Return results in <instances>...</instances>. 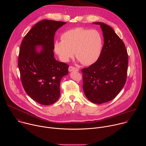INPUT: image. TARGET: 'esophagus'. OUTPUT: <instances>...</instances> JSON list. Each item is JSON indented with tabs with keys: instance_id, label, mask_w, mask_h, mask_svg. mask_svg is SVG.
Listing matches in <instances>:
<instances>
[{
	"instance_id": "1",
	"label": "esophagus",
	"mask_w": 146,
	"mask_h": 146,
	"mask_svg": "<svg viewBox=\"0 0 146 146\" xmlns=\"http://www.w3.org/2000/svg\"><path fill=\"white\" fill-rule=\"evenodd\" d=\"M68 70H69V71L70 72H74V71L78 72V70H79V69H78V68H76L73 67V66H69Z\"/></svg>"
}]
</instances>
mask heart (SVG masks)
Listing matches in <instances>:
<instances>
[{"label":"heart","instance_id":"b5f03b06","mask_svg":"<svg viewBox=\"0 0 146 146\" xmlns=\"http://www.w3.org/2000/svg\"><path fill=\"white\" fill-rule=\"evenodd\" d=\"M60 41L54 44V51L62 62L75 56L82 64L91 65L99 59L103 44L102 34L96 29L77 28L61 36Z\"/></svg>","mask_w":146,"mask_h":146}]
</instances>
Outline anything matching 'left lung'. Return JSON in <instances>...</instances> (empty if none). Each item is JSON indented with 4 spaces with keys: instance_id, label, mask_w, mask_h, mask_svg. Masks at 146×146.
Wrapping results in <instances>:
<instances>
[{
    "instance_id": "8db88e82",
    "label": "left lung",
    "mask_w": 146,
    "mask_h": 146,
    "mask_svg": "<svg viewBox=\"0 0 146 146\" xmlns=\"http://www.w3.org/2000/svg\"><path fill=\"white\" fill-rule=\"evenodd\" d=\"M100 25L104 44L99 59L82 69L84 94L94 103L102 104L114 99L127 80L128 56L122 40L113 28L103 23Z\"/></svg>"
}]
</instances>
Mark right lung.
Wrapping results in <instances>:
<instances>
[{"instance_id": "obj_1", "label": "right lung", "mask_w": 146, "mask_h": 146, "mask_svg": "<svg viewBox=\"0 0 146 146\" xmlns=\"http://www.w3.org/2000/svg\"><path fill=\"white\" fill-rule=\"evenodd\" d=\"M66 23L44 19L25 35L21 44L18 65L23 87L33 100L42 105L55 103L60 96V82L69 66L54 58L56 31Z\"/></svg>"}]
</instances>
